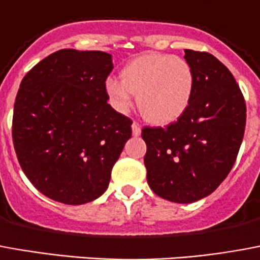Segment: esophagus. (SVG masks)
<instances>
[{"mask_svg": "<svg viewBox=\"0 0 260 260\" xmlns=\"http://www.w3.org/2000/svg\"><path fill=\"white\" fill-rule=\"evenodd\" d=\"M132 134H134V136L140 135V125L136 121H134V124H132Z\"/></svg>", "mask_w": 260, "mask_h": 260, "instance_id": "1", "label": "esophagus"}]
</instances>
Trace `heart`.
<instances>
[{"label": "heart", "instance_id": "obj_1", "mask_svg": "<svg viewBox=\"0 0 260 260\" xmlns=\"http://www.w3.org/2000/svg\"><path fill=\"white\" fill-rule=\"evenodd\" d=\"M121 82L109 80L110 105L124 113L136 95L140 114L151 124L167 125L187 110L194 92V71L183 57L150 52L131 60L120 74Z\"/></svg>", "mask_w": 260, "mask_h": 260}]
</instances>
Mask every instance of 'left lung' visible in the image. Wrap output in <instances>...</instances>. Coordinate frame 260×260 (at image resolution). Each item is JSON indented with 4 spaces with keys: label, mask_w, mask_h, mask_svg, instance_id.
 Masks as SVG:
<instances>
[{
    "label": "left lung",
    "mask_w": 260,
    "mask_h": 260,
    "mask_svg": "<svg viewBox=\"0 0 260 260\" xmlns=\"http://www.w3.org/2000/svg\"><path fill=\"white\" fill-rule=\"evenodd\" d=\"M194 71L187 110L167 126L142 129L147 183L161 199L189 204L207 197L226 179L245 131L247 106L222 61L208 52L184 49Z\"/></svg>",
    "instance_id": "1"
}]
</instances>
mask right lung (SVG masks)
<instances>
[{"label": "right lung", "mask_w": 260, "mask_h": 260, "mask_svg": "<svg viewBox=\"0 0 260 260\" xmlns=\"http://www.w3.org/2000/svg\"><path fill=\"white\" fill-rule=\"evenodd\" d=\"M111 55L60 49L32 67L17 91L12 139L36 189L69 205L105 193L132 135V120L107 103Z\"/></svg>", "instance_id": "add662e5"}]
</instances>
